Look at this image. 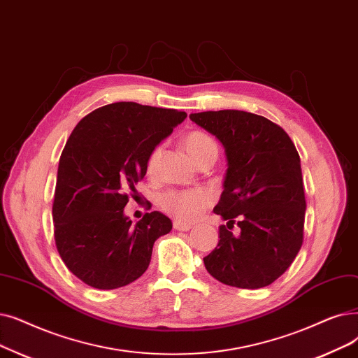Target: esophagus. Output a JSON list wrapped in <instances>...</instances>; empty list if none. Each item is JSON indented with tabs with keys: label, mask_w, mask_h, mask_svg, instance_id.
<instances>
[{
	"label": "esophagus",
	"mask_w": 358,
	"mask_h": 358,
	"mask_svg": "<svg viewBox=\"0 0 358 358\" xmlns=\"http://www.w3.org/2000/svg\"><path fill=\"white\" fill-rule=\"evenodd\" d=\"M174 229L176 231H189V229H192V225H189V224H182V222H178V221H174Z\"/></svg>",
	"instance_id": "1"
}]
</instances>
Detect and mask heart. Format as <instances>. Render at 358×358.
I'll return each instance as SVG.
<instances>
[{
    "label": "heart",
    "mask_w": 358,
    "mask_h": 358,
    "mask_svg": "<svg viewBox=\"0 0 358 358\" xmlns=\"http://www.w3.org/2000/svg\"><path fill=\"white\" fill-rule=\"evenodd\" d=\"M184 149L199 165L206 159L216 158L217 146L213 138L203 131H192L184 137ZM162 157V146L153 148L146 159V174L153 177ZM161 209L182 224L196 221L209 203L210 196L205 190H168L159 196Z\"/></svg>",
    "instance_id": "obj_1"
}]
</instances>
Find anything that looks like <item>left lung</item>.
<instances>
[{
  "label": "left lung",
  "mask_w": 358,
  "mask_h": 358,
  "mask_svg": "<svg viewBox=\"0 0 358 358\" xmlns=\"http://www.w3.org/2000/svg\"><path fill=\"white\" fill-rule=\"evenodd\" d=\"M190 120L220 141L228 168L224 192L213 212L227 225L203 257L217 281L256 289L271 285L299 255L303 244L306 197L299 152L271 120L245 111L190 114ZM234 223L241 234L230 229Z\"/></svg>",
  "instance_id": "left-lung-1"
}]
</instances>
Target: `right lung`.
Masks as SVG:
<instances>
[{"label": "right lung", "instance_id": "obj_1", "mask_svg": "<svg viewBox=\"0 0 358 358\" xmlns=\"http://www.w3.org/2000/svg\"><path fill=\"white\" fill-rule=\"evenodd\" d=\"M187 117L136 102L98 108L79 121L61 153L52 205L57 250L69 271L98 289H115L148 269L155 241L173 229L164 213L131 224L124 215L146 176L153 148Z\"/></svg>", "mask_w": 358, "mask_h": 358}]
</instances>
